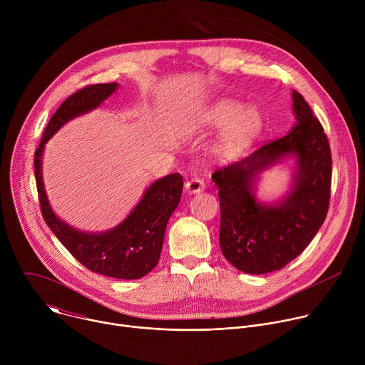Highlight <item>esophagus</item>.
<instances>
[{"label":"esophagus","instance_id":"1","mask_svg":"<svg viewBox=\"0 0 365 365\" xmlns=\"http://www.w3.org/2000/svg\"><path fill=\"white\" fill-rule=\"evenodd\" d=\"M185 187H186V192H189V193H199L205 189V182L202 179L193 178V179L186 182Z\"/></svg>","mask_w":365,"mask_h":365}]
</instances>
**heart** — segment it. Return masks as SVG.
I'll return each instance as SVG.
<instances>
[{
	"label": "heart",
	"instance_id": "obj_1",
	"mask_svg": "<svg viewBox=\"0 0 365 365\" xmlns=\"http://www.w3.org/2000/svg\"><path fill=\"white\" fill-rule=\"evenodd\" d=\"M212 127H225L217 143V153L231 159L242 153L262 125V118L254 108H240L237 102L224 99L217 102L206 115Z\"/></svg>",
	"mask_w": 365,
	"mask_h": 365
}]
</instances>
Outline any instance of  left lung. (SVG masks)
Returning a JSON list of instances; mask_svg holds the SVG:
<instances>
[{
    "mask_svg": "<svg viewBox=\"0 0 365 365\" xmlns=\"http://www.w3.org/2000/svg\"><path fill=\"white\" fill-rule=\"evenodd\" d=\"M296 124L227 168L214 172L221 206L220 245L240 272L266 274L287 266L324 224L331 196L332 158L328 137L304 98L293 91ZM292 155L297 172L289 193L274 204L255 196L257 175Z\"/></svg>",
    "mask_w": 365,
    "mask_h": 365,
    "instance_id": "8db88e82",
    "label": "left lung"
}]
</instances>
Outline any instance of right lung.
Listing matches in <instances>:
<instances>
[{
	"label": "right lung",
	"mask_w": 365,
	"mask_h": 365,
	"mask_svg": "<svg viewBox=\"0 0 365 365\" xmlns=\"http://www.w3.org/2000/svg\"><path fill=\"white\" fill-rule=\"evenodd\" d=\"M117 88V82L89 85L62 102L51 115L34 153V173L43 220L68 251L93 273L134 280L150 273L159 263L168 221L182 196L183 178L173 173L153 182L130 215L113 230L83 232L68 225L51 211L41 176L43 150L50 137L75 117L98 108Z\"/></svg>",
	"instance_id": "obj_1"
}]
</instances>
